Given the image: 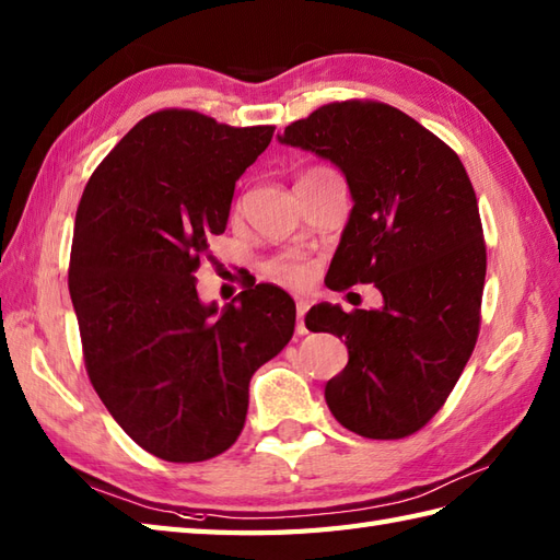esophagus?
<instances>
[{"mask_svg": "<svg viewBox=\"0 0 560 560\" xmlns=\"http://www.w3.org/2000/svg\"><path fill=\"white\" fill-rule=\"evenodd\" d=\"M306 308H308V304H306V302H296V332H300V335L308 332V330H306V326H304Z\"/></svg>", "mask_w": 560, "mask_h": 560, "instance_id": "34e87169", "label": "esophagus"}]
</instances>
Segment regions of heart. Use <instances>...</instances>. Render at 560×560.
Wrapping results in <instances>:
<instances>
[{
    "label": "heart",
    "mask_w": 560,
    "mask_h": 560,
    "mask_svg": "<svg viewBox=\"0 0 560 560\" xmlns=\"http://www.w3.org/2000/svg\"><path fill=\"white\" fill-rule=\"evenodd\" d=\"M308 172H326V170L316 167ZM264 276L270 282L282 284V288L300 290L304 284H308V280H312V268H308V264L300 254H280L276 258H270L264 266Z\"/></svg>",
    "instance_id": "heart-1"
}]
</instances>
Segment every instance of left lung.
Listing matches in <instances>:
<instances>
[{
  "label": "left lung",
  "instance_id": "obj_1",
  "mask_svg": "<svg viewBox=\"0 0 560 560\" xmlns=\"http://www.w3.org/2000/svg\"><path fill=\"white\" fill-rule=\"evenodd\" d=\"M278 139L330 160L350 186L354 206L326 284L374 282L383 296L381 308L318 304L306 314L308 330L345 338L350 352L326 402L359 436L405 439L448 400L479 335L487 244L465 165L376 101L323 105Z\"/></svg>",
  "mask_w": 560,
  "mask_h": 560
}]
</instances>
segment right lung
<instances>
[{"label": "right lung", "instance_id": "right-lung-1", "mask_svg": "<svg viewBox=\"0 0 560 560\" xmlns=\"http://www.w3.org/2000/svg\"><path fill=\"white\" fill-rule=\"evenodd\" d=\"M276 127L160 109L85 184L69 294L85 371L117 424L167 463H203L244 429L248 381L292 340V296L260 282L222 312L194 272L228 228L234 184Z\"/></svg>", "mask_w": 560, "mask_h": 560}]
</instances>
